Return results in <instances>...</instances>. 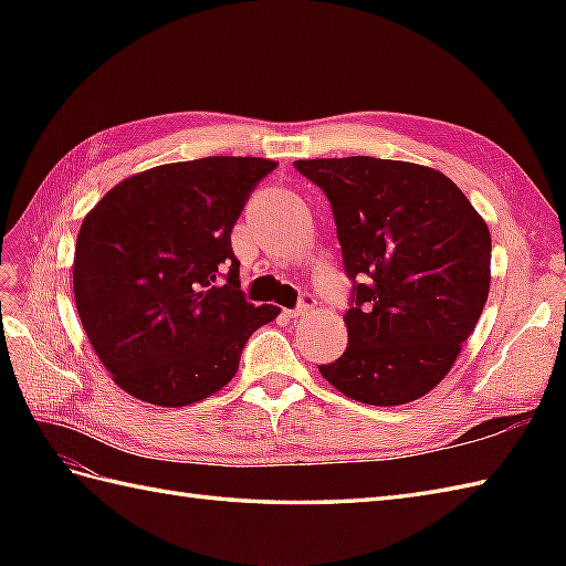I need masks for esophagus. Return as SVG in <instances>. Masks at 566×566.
Wrapping results in <instances>:
<instances>
[{
    "instance_id": "1",
    "label": "esophagus",
    "mask_w": 566,
    "mask_h": 566,
    "mask_svg": "<svg viewBox=\"0 0 566 566\" xmlns=\"http://www.w3.org/2000/svg\"><path fill=\"white\" fill-rule=\"evenodd\" d=\"M314 308H316V298L311 296V294H304V296H302V304H298L296 308H286L284 314L290 316V318H302V316H311V314H314Z\"/></svg>"
}]
</instances>
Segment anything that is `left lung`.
Masks as SVG:
<instances>
[{
    "label": "left lung",
    "mask_w": 566,
    "mask_h": 566,
    "mask_svg": "<svg viewBox=\"0 0 566 566\" xmlns=\"http://www.w3.org/2000/svg\"><path fill=\"white\" fill-rule=\"evenodd\" d=\"M331 199L345 272L347 350L318 371L347 399L411 403L452 369L491 286V233L450 177L426 165L296 160Z\"/></svg>",
    "instance_id": "8db88e82"
}]
</instances>
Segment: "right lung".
I'll return each mask as SVG.
<instances>
[{"mask_svg": "<svg viewBox=\"0 0 566 566\" xmlns=\"http://www.w3.org/2000/svg\"><path fill=\"white\" fill-rule=\"evenodd\" d=\"M274 167L231 155L158 165L122 179L84 216L72 264L77 314L134 399L165 408L209 399L235 377L250 335L280 316L245 302L231 248L248 195Z\"/></svg>", "mask_w": 566, "mask_h": 566, "instance_id": "1", "label": "right lung"}]
</instances>
